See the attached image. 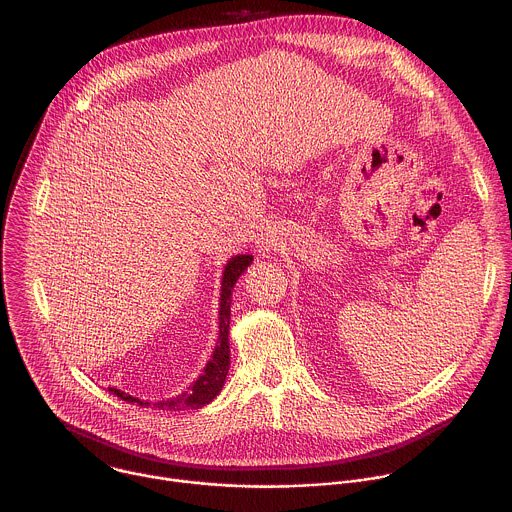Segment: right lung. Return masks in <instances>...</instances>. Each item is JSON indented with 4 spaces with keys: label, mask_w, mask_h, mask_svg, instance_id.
Instances as JSON below:
<instances>
[{
    "label": "right lung",
    "mask_w": 512,
    "mask_h": 512,
    "mask_svg": "<svg viewBox=\"0 0 512 512\" xmlns=\"http://www.w3.org/2000/svg\"><path fill=\"white\" fill-rule=\"evenodd\" d=\"M252 256L250 254H238L234 258L228 260V264L224 266L222 272V284H220V309H219V341L217 347L213 351L211 361L205 366L203 374L189 386V390H185L183 394H179L177 398H167V400H159L155 404L144 402L140 398H134L118 388H108L114 396L130 402V404H140V406H153L159 410H199L203 406H207L209 402H213L219 396L226 374H228V366H230V343H228V329H230V301H232V288L238 282V278L244 274V270L252 264Z\"/></svg>",
    "instance_id": "1"
}]
</instances>
